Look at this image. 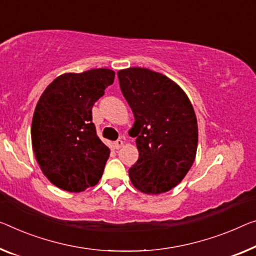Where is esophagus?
<instances>
[{
	"mask_svg": "<svg viewBox=\"0 0 256 256\" xmlns=\"http://www.w3.org/2000/svg\"><path fill=\"white\" fill-rule=\"evenodd\" d=\"M122 146H124V140H118L116 142H114V148H121Z\"/></svg>",
	"mask_w": 256,
	"mask_h": 256,
	"instance_id": "obj_1",
	"label": "esophagus"
}]
</instances>
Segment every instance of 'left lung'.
Listing matches in <instances>:
<instances>
[{
	"label": "left lung",
	"instance_id": "obj_1",
	"mask_svg": "<svg viewBox=\"0 0 256 256\" xmlns=\"http://www.w3.org/2000/svg\"><path fill=\"white\" fill-rule=\"evenodd\" d=\"M120 89L135 118L138 160L129 168L137 190L159 194L180 183L194 162L198 124L190 100L178 84L148 68L118 72Z\"/></svg>",
	"mask_w": 256,
	"mask_h": 256
}]
</instances>
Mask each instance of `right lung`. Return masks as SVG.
I'll use <instances>...</instances> for the list:
<instances>
[{
	"mask_svg": "<svg viewBox=\"0 0 256 256\" xmlns=\"http://www.w3.org/2000/svg\"><path fill=\"white\" fill-rule=\"evenodd\" d=\"M114 76L108 68L62 74L38 102L33 151L46 178L62 190L84 191L103 175L110 148L97 136L92 110Z\"/></svg>",
	"mask_w": 256,
	"mask_h": 256,
	"instance_id": "add662e5",
	"label": "right lung"
}]
</instances>
